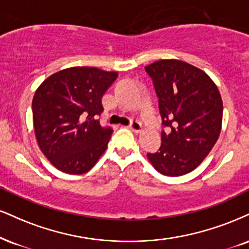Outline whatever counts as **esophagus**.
<instances>
[{
	"label": "esophagus",
	"mask_w": 249,
	"mask_h": 249,
	"mask_svg": "<svg viewBox=\"0 0 249 249\" xmlns=\"http://www.w3.org/2000/svg\"><path fill=\"white\" fill-rule=\"evenodd\" d=\"M128 127H130L131 130H132L133 132H136V133L140 132V131H142V124H140V123L138 121H131L130 126H128Z\"/></svg>",
	"instance_id": "34e87169"
}]
</instances>
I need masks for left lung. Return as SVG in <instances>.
Masks as SVG:
<instances>
[{"instance_id":"8db88e82","label":"left lung","mask_w":249,"mask_h":249,"mask_svg":"<svg viewBox=\"0 0 249 249\" xmlns=\"http://www.w3.org/2000/svg\"><path fill=\"white\" fill-rule=\"evenodd\" d=\"M159 98L161 146L148 160L159 173L181 176L198 167L220 134L223 101L208 74L181 60L146 66Z\"/></svg>"}]
</instances>
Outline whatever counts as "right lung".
<instances>
[{
    "instance_id": "add662e5",
    "label": "right lung",
    "mask_w": 249,
    "mask_h": 249,
    "mask_svg": "<svg viewBox=\"0 0 249 249\" xmlns=\"http://www.w3.org/2000/svg\"><path fill=\"white\" fill-rule=\"evenodd\" d=\"M118 74L96 67H71L47 77L32 100L37 142L61 172H89L107 149L112 134L101 126L102 97Z\"/></svg>"
}]
</instances>
